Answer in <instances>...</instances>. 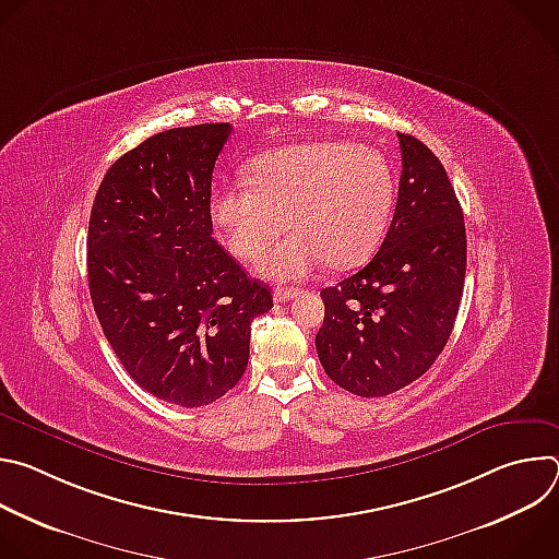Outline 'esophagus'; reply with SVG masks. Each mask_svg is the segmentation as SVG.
<instances>
[{"instance_id":"34e87169","label":"esophagus","mask_w":559,"mask_h":559,"mask_svg":"<svg viewBox=\"0 0 559 559\" xmlns=\"http://www.w3.org/2000/svg\"><path fill=\"white\" fill-rule=\"evenodd\" d=\"M300 294L298 287H276L274 289V302H287Z\"/></svg>"}]
</instances>
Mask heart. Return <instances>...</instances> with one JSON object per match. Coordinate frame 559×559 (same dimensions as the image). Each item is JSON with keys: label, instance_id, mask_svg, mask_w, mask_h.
<instances>
[{"label": "heart", "instance_id": "1", "mask_svg": "<svg viewBox=\"0 0 559 559\" xmlns=\"http://www.w3.org/2000/svg\"><path fill=\"white\" fill-rule=\"evenodd\" d=\"M246 179L218 188L210 216L227 250L257 259L270 281H300L325 263L349 270L380 246L393 212V173L380 150L349 141H309L270 150Z\"/></svg>", "mask_w": 559, "mask_h": 559}]
</instances>
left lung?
<instances>
[{"label":"left lung","mask_w":559,"mask_h":559,"mask_svg":"<svg viewBox=\"0 0 559 559\" xmlns=\"http://www.w3.org/2000/svg\"><path fill=\"white\" fill-rule=\"evenodd\" d=\"M403 175L378 254L321 292L325 321L316 352L343 389L389 395L418 380L444 349L464 289L466 231L438 156L397 132Z\"/></svg>","instance_id":"8db88e82"}]
</instances>
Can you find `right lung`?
I'll use <instances>...</instances> for the list:
<instances>
[{"instance_id": "obj_1", "label": "right lung", "mask_w": 559, "mask_h": 559, "mask_svg": "<svg viewBox=\"0 0 559 559\" xmlns=\"http://www.w3.org/2000/svg\"><path fill=\"white\" fill-rule=\"evenodd\" d=\"M229 123L164 130L106 173L88 225V285L128 376L158 401H218L250 360L272 292L212 238V170Z\"/></svg>"}]
</instances>
